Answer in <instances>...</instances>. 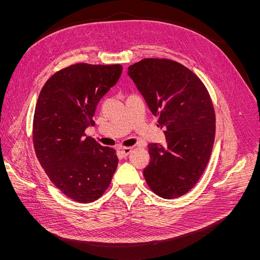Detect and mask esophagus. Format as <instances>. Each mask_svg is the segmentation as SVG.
I'll return each mask as SVG.
<instances>
[{
    "instance_id": "34e87169",
    "label": "esophagus",
    "mask_w": 260,
    "mask_h": 260,
    "mask_svg": "<svg viewBox=\"0 0 260 260\" xmlns=\"http://www.w3.org/2000/svg\"><path fill=\"white\" fill-rule=\"evenodd\" d=\"M132 149H133V147H132V146L122 147V148H121V153H122V155H123V156H128V155L132 152Z\"/></svg>"
}]
</instances>
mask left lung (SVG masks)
<instances>
[{
  "mask_svg": "<svg viewBox=\"0 0 260 260\" xmlns=\"http://www.w3.org/2000/svg\"><path fill=\"white\" fill-rule=\"evenodd\" d=\"M128 75L166 136L164 145H147L146 183L160 198L182 196L205 171L214 145L216 115L209 93L193 72L168 58H144L129 66Z\"/></svg>",
  "mask_w": 260,
  "mask_h": 260,
  "instance_id": "obj_1",
  "label": "left lung"
}]
</instances>
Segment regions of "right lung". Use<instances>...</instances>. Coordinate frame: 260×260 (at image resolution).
Returning a JSON list of instances; mask_svg holds the SVG:
<instances>
[{
    "label": "right lung",
    "mask_w": 260,
    "mask_h": 260,
    "mask_svg": "<svg viewBox=\"0 0 260 260\" xmlns=\"http://www.w3.org/2000/svg\"><path fill=\"white\" fill-rule=\"evenodd\" d=\"M121 73L119 64L70 65L55 73L38 98L32 123L36 155L52 183L73 201H96L111 184L116 151L85 138L84 130L95 123L99 102Z\"/></svg>",
    "instance_id": "1"
}]
</instances>
